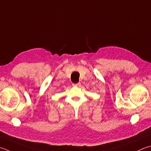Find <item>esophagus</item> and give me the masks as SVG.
<instances>
[{"mask_svg":"<svg viewBox=\"0 0 151 151\" xmlns=\"http://www.w3.org/2000/svg\"><path fill=\"white\" fill-rule=\"evenodd\" d=\"M73 86L75 87H79L81 86V83H77V84H73Z\"/></svg>","mask_w":151,"mask_h":151,"instance_id":"34e87169","label":"esophagus"}]
</instances>
